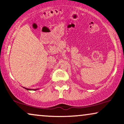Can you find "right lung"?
Returning <instances> with one entry per match:
<instances>
[{"label": "right lung", "instance_id": "obj_1", "mask_svg": "<svg viewBox=\"0 0 124 124\" xmlns=\"http://www.w3.org/2000/svg\"><path fill=\"white\" fill-rule=\"evenodd\" d=\"M23 88H24V89H26V90H38L39 89H28V88H26V87H23Z\"/></svg>", "mask_w": 124, "mask_h": 124}]
</instances>
